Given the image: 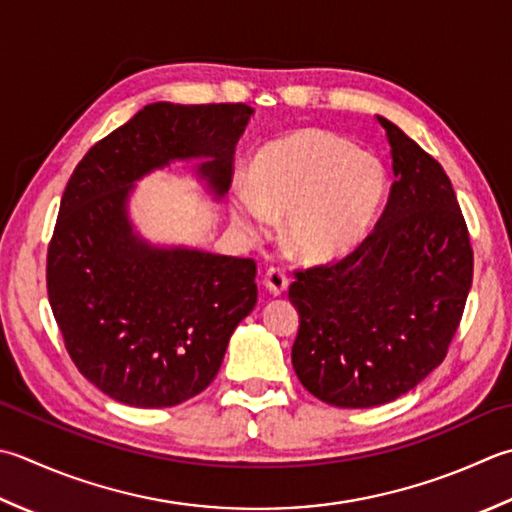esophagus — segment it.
<instances>
[{
	"label": "esophagus",
	"mask_w": 512,
	"mask_h": 512,
	"mask_svg": "<svg viewBox=\"0 0 512 512\" xmlns=\"http://www.w3.org/2000/svg\"><path fill=\"white\" fill-rule=\"evenodd\" d=\"M264 286L270 290L273 295H282L288 288V277L282 268H268L264 275Z\"/></svg>",
	"instance_id": "obj_1"
}]
</instances>
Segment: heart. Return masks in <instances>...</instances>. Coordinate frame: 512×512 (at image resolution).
I'll return each instance as SVG.
<instances>
[{
  "label": "heart",
  "instance_id": "1",
  "mask_svg": "<svg viewBox=\"0 0 512 512\" xmlns=\"http://www.w3.org/2000/svg\"><path fill=\"white\" fill-rule=\"evenodd\" d=\"M388 190L382 159L322 128L270 142L233 197V222L262 237L284 219V246L304 264L337 262L364 242Z\"/></svg>",
  "mask_w": 512,
  "mask_h": 512
}]
</instances>
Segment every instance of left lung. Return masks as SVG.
Instances as JSON below:
<instances>
[{"label":"left lung","instance_id":"8db88e82","mask_svg":"<svg viewBox=\"0 0 512 512\" xmlns=\"http://www.w3.org/2000/svg\"><path fill=\"white\" fill-rule=\"evenodd\" d=\"M395 182L382 217L337 264L297 270L293 368L337 408L406 395L444 362L462 322L473 248L442 164L384 117Z\"/></svg>","mask_w":512,"mask_h":512}]
</instances>
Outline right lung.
I'll return each mask as SVG.
<instances>
[{"instance_id": "add662e5", "label": "right lung", "mask_w": 512, "mask_h": 512, "mask_svg": "<svg viewBox=\"0 0 512 512\" xmlns=\"http://www.w3.org/2000/svg\"><path fill=\"white\" fill-rule=\"evenodd\" d=\"M253 113L148 104L68 179L48 246V302L79 373L115 402L168 408L202 393L257 304L253 259L153 246L128 217L137 179L175 159H210L197 173L222 197Z\"/></svg>"}]
</instances>
